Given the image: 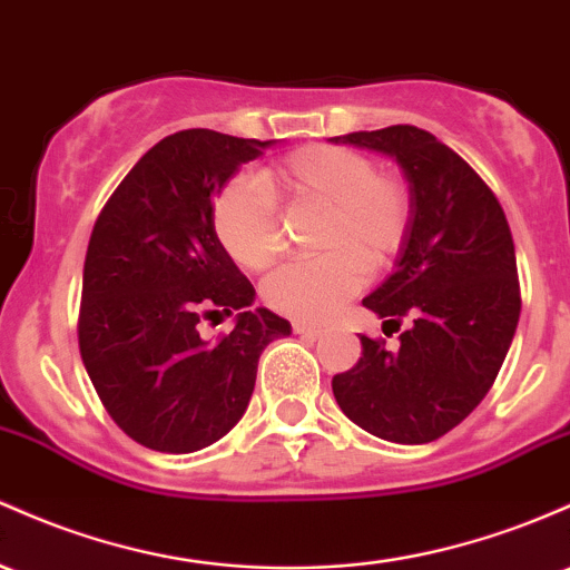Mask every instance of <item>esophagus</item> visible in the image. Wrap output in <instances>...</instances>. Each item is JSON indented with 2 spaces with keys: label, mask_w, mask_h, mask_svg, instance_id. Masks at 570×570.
Returning <instances> with one entry per match:
<instances>
[{
  "label": "esophagus",
  "mask_w": 570,
  "mask_h": 570,
  "mask_svg": "<svg viewBox=\"0 0 570 570\" xmlns=\"http://www.w3.org/2000/svg\"><path fill=\"white\" fill-rule=\"evenodd\" d=\"M292 330H295L297 335L311 337V341H316V337L324 335L322 327H314V324H305V322H295V324H292Z\"/></svg>",
  "instance_id": "esophagus-1"
}]
</instances>
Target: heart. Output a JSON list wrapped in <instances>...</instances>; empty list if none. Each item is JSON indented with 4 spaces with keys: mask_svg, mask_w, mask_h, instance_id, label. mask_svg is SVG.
<instances>
[{
    "mask_svg": "<svg viewBox=\"0 0 570 570\" xmlns=\"http://www.w3.org/2000/svg\"><path fill=\"white\" fill-rule=\"evenodd\" d=\"M262 184L289 208H322L314 246L324 254L286 262L265 281L262 295L278 314L322 322L360 292L365 271H384L403 252L411 189L400 175L376 170L371 156L314 142L267 167ZM214 229L246 271H265L278 256V216L246 180H233L216 197Z\"/></svg>",
    "mask_w": 570,
    "mask_h": 570,
    "instance_id": "1",
    "label": "heart"
}]
</instances>
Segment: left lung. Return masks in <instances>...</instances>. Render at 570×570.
Returning a JSON list of instances; mask_svg holds the SVG:
<instances>
[{"label":"left lung","mask_w":570,"mask_h":570,"mask_svg":"<svg viewBox=\"0 0 570 570\" xmlns=\"http://www.w3.org/2000/svg\"><path fill=\"white\" fill-rule=\"evenodd\" d=\"M403 167L411 229L395 271L362 305L384 324L411 318L400 346L360 335L362 356L333 379L341 411L392 443H430L471 414L514 341L517 254L490 186L435 135L411 124L333 137Z\"/></svg>","instance_id":"8db88e82"}]
</instances>
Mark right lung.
<instances>
[{
    "instance_id": "right-lung-1",
    "label": "right lung",
    "mask_w": 570,
    "mask_h": 570,
    "mask_svg": "<svg viewBox=\"0 0 570 570\" xmlns=\"http://www.w3.org/2000/svg\"><path fill=\"white\" fill-rule=\"evenodd\" d=\"M273 140L175 132L142 156L99 214L83 265L78 343L112 422L140 446L189 454L240 422L259 354L292 324L256 308L254 286L214 229V197ZM216 344L199 317L232 315Z\"/></svg>"
}]
</instances>
